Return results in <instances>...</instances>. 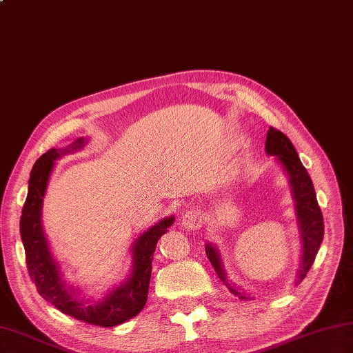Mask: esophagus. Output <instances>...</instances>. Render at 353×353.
I'll return each mask as SVG.
<instances>
[{
  "instance_id": "obj_1",
  "label": "esophagus",
  "mask_w": 353,
  "mask_h": 353,
  "mask_svg": "<svg viewBox=\"0 0 353 353\" xmlns=\"http://www.w3.org/2000/svg\"><path fill=\"white\" fill-rule=\"evenodd\" d=\"M182 228L186 230H194L199 228L200 224V215L196 211V209H188L183 215H182Z\"/></svg>"
}]
</instances>
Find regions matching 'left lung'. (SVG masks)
Here are the masks:
<instances>
[{
  "label": "left lung",
  "mask_w": 353,
  "mask_h": 353,
  "mask_svg": "<svg viewBox=\"0 0 353 353\" xmlns=\"http://www.w3.org/2000/svg\"><path fill=\"white\" fill-rule=\"evenodd\" d=\"M265 153L268 156H276V161L282 165L285 174L288 177L302 244L301 267H299V272L296 276V283H301L305 279L306 273L310 272L312 262L317 256L320 244L323 241V215H321L320 206L317 203L316 191H314L311 177L308 174V171H306V168L302 165L301 159H299L294 145L291 144V141L285 137L282 132L273 129V127H270V130L267 132ZM205 250L215 270V273L219 274L220 281L226 285L232 294L238 296L239 299H245V301L250 299V296H245L244 292L239 291V288L234 282H230L228 279V273L223 267V261L219 249H216L214 244L206 243Z\"/></svg>",
  "instance_id": "8db88e82"
}]
</instances>
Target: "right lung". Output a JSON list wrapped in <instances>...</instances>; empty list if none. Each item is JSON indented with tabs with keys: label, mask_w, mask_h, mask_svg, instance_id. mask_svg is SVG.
<instances>
[{
	"label": "right lung",
	"mask_w": 353,
	"mask_h": 353,
	"mask_svg": "<svg viewBox=\"0 0 353 353\" xmlns=\"http://www.w3.org/2000/svg\"><path fill=\"white\" fill-rule=\"evenodd\" d=\"M86 138H79L65 148H51L42 154L30 172L28 192L19 221L21 239L24 244L28 274L45 301L77 320L101 327H112L133 319L145 306L148 296L152 261L159 239L174 223L167 216L134 239L132 244V267L127 279L104 292L100 299L83 297L80 291L66 285L61 264L50 250L42 226V205L50 176L56 161L85 147Z\"/></svg>",
	"instance_id": "right-lung-1"
}]
</instances>
